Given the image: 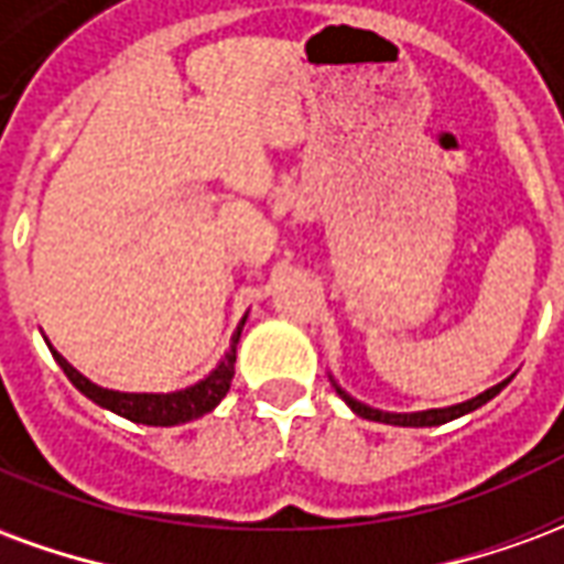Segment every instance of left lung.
Wrapping results in <instances>:
<instances>
[{
  "label": "left lung",
  "instance_id": "8db88e82",
  "mask_svg": "<svg viewBox=\"0 0 564 564\" xmlns=\"http://www.w3.org/2000/svg\"><path fill=\"white\" fill-rule=\"evenodd\" d=\"M329 380H332V387H335V392L341 395L344 404H347V408H350L356 416H362V420H371V423L411 425V429H425V425H444V423H449V420H459V416L471 414V411H477V408H484L486 402H492L498 392L508 387L510 380H513V375H510L508 380L496 383V387L484 390L480 395L468 399V402L449 404V408H429V411H411V414H395V411H380V408H371V404L359 402V399H354L350 392L341 390V387H338V380L332 378V375H329Z\"/></svg>",
  "mask_w": 564,
  "mask_h": 564
}]
</instances>
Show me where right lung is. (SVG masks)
Listing matches in <instances>:
<instances>
[{"label":"right lung","mask_w":564,"mask_h":564,"mask_svg":"<svg viewBox=\"0 0 564 564\" xmlns=\"http://www.w3.org/2000/svg\"><path fill=\"white\" fill-rule=\"evenodd\" d=\"M247 314L241 317V323L235 326L232 341H229V350L223 354V359L217 366L210 368L208 375L202 380H196L193 387H184V390L174 392H120L108 390V387H99L93 383L90 378H84L78 368L68 362L66 356L56 354L51 341V354H54L56 366L66 371V378L75 383V390H80L90 402H96L105 411L123 416V420H132V423L141 425H181L189 423V420H198L208 411H214L217 404L223 402V395L229 392L235 378V350H238V338H241V329H245Z\"/></svg>","instance_id":"1"}]
</instances>
